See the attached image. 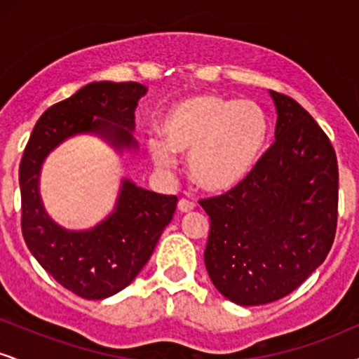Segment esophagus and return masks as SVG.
<instances>
[{
    "instance_id": "1",
    "label": "esophagus",
    "mask_w": 359,
    "mask_h": 359,
    "mask_svg": "<svg viewBox=\"0 0 359 359\" xmlns=\"http://www.w3.org/2000/svg\"><path fill=\"white\" fill-rule=\"evenodd\" d=\"M177 208H179L180 212H189L192 211L194 208H196V204L192 203V201H187V199H180L179 204H177Z\"/></svg>"
}]
</instances>
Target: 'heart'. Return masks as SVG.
I'll return each mask as SVG.
<instances>
[{
  "label": "heart",
  "instance_id": "heart-1",
  "mask_svg": "<svg viewBox=\"0 0 359 359\" xmlns=\"http://www.w3.org/2000/svg\"><path fill=\"white\" fill-rule=\"evenodd\" d=\"M270 133L266 113L257 102L196 94L175 102L160 121V135L147 138L158 170L170 174L177 155H189L199 187L222 192L241 184L257 165Z\"/></svg>",
  "mask_w": 359,
  "mask_h": 359
}]
</instances>
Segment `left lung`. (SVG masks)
<instances>
[{
  "instance_id": "8db88e82",
  "label": "left lung",
  "mask_w": 359,
  "mask_h": 359,
  "mask_svg": "<svg viewBox=\"0 0 359 359\" xmlns=\"http://www.w3.org/2000/svg\"><path fill=\"white\" fill-rule=\"evenodd\" d=\"M275 142L250 175L199 201L211 219L205 270L234 304L262 306L294 292L327 257L337 224V160L297 101L270 90Z\"/></svg>"
}]
</instances>
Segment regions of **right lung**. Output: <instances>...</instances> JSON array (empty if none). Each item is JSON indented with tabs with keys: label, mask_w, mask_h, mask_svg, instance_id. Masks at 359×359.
Listing matches in <instances>:
<instances>
[{
	"label": "right lung",
	"mask_w": 359,
	"mask_h": 359,
	"mask_svg": "<svg viewBox=\"0 0 359 359\" xmlns=\"http://www.w3.org/2000/svg\"><path fill=\"white\" fill-rule=\"evenodd\" d=\"M145 94L147 88L138 82H90L45 111L20 162L25 243L62 287L82 299L111 297L133 282L174 217L177 197L125 179L104 221L86 231H71L45 211L39 192L42 163L53 148L81 133L97 135L118 151L135 150V109Z\"/></svg>",
	"instance_id": "right-lung-1"
}]
</instances>
